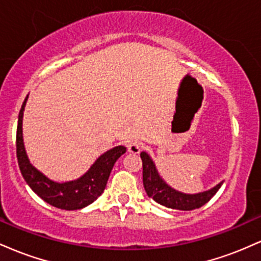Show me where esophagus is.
<instances>
[{
    "label": "esophagus",
    "mask_w": 261,
    "mask_h": 261,
    "mask_svg": "<svg viewBox=\"0 0 261 261\" xmlns=\"http://www.w3.org/2000/svg\"><path fill=\"white\" fill-rule=\"evenodd\" d=\"M126 147H127V151L131 152V153H139L142 146H141V143L137 140H133L127 143Z\"/></svg>",
    "instance_id": "obj_1"
}]
</instances>
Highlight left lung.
Instances as JSON below:
<instances>
[{
	"label": "left lung",
	"mask_w": 261,
	"mask_h": 261,
	"mask_svg": "<svg viewBox=\"0 0 261 261\" xmlns=\"http://www.w3.org/2000/svg\"><path fill=\"white\" fill-rule=\"evenodd\" d=\"M140 155L142 160V179L146 193L148 197H152L155 202L161 203L166 207L182 210V211H191V210L201 207L211 200V197L217 193L218 189L223 184V182H220L211 190L193 194V195L179 193L164 182L155 169L153 161L149 158L146 152H142Z\"/></svg>",
	"instance_id": "left-lung-1"
}]
</instances>
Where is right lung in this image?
<instances>
[{
	"instance_id": "right-lung-1",
	"label": "right lung",
	"mask_w": 261,
	"mask_h": 261,
	"mask_svg": "<svg viewBox=\"0 0 261 261\" xmlns=\"http://www.w3.org/2000/svg\"><path fill=\"white\" fill-rule=\"evenodd\" d=\"M27 99H28V95L23 101L19 115H18L16 137L18 166L27 184L39 197H41L45 202L54 207L72 211V210H80L91 205L103 194L114 164L121 154L126 152V147L116 146L101 154L88 172L77 180L67 182L50 180L38 169H35L27 157L22 135V119Z\"/></svg>"
}]
</instances>
